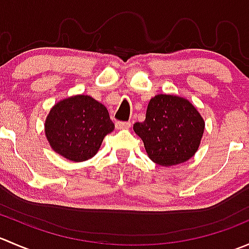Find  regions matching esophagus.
<instances>
[{"label": "esophagus", "instance_id": "1", "mask_svg": "<svg viewBox=\"0 0 249 249\" xmlns=\"http://www.w3.org/2000/svg\"><path fill=\"white\" fill-rule=\"evenodd\" d=\"M131 126V123L130 122H117L115 123V127L119 130H124V129H129Z\"/></svg>", "mask_w": 249, "mask_h": 249}]
</instances>
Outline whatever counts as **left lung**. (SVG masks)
Segmentation results:
<instances>
[{
    "mask_svg": "<svg viewBox=\"0 0 249 249\" xmlns=\"http://www.w3.org/2000/svg\"><path fill=\"white\" fill-rule=\"evenodd\" d=\"M134 131L142 139L149 159L170 167L194 157L201 143L205 120L189 100L158 94L148 104L144 122L134 124Z\"/></svg>",
    "mask_w": 249,
    "mask_h": 249,
    "instance_id": "1",
    "label": "left lung"
}]
</instances>
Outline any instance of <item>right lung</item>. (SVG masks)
<instances>
[{
  "mask_svg": "<svg viewBox=\"0 0 249 249\" xmlns=\"http://www.w3.org/2000/svg\"><path fill=\"white\" fill-rule=\"evenodd\" d=\"M114 130L108 110L89 95H73L52 107L44 132L56 154L74 162L89 160L99 152L105 136Z\"/></svg>",
  "mask_w": 249,
  "mask_h": 249,
  "instance_id": "obj_1",
  "label": "right lung"
}]
</instances>
